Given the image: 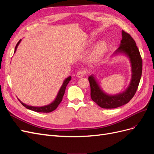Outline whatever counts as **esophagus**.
Here are the masks:
<instances>
[{
  "mask_svg": "<svg viewBox=\"0 0 154 154\" xmlns=\"http://www.w3.org/2000/svg\"><path fill=\"white\" fill-rule=\"evenodd\" d=\"M85 72L84 71H79L76 74V76L78 78H82L85 76Z\"/></svg>",
  "mask_w": 154,
  "mask_h": 154,
  "instance_id": "esophagus-1",
  "label": "esophagus"
}]
</instances>
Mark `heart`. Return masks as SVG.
Here are the masks:
<instances>
[{"mask_svg": "<svg viewBox=\"0 0 154 154\" xmlns=\"http://www.w3.org/2000/svg\"><path fill=\"white\" fill-rule=\"evenodd\" d=\"M92 42L93 41H91L89 44H92ZM106 49L107 45L105 42L101 41L100 42H99L96 45V47L93 49V51L91 54V62L92 63H96L100 61L105 56Z\"/></svg>", "mask_w": 154, "mask_h": 154, "instance_id": "b5f03b06", "label": "heart"}]
</instances>
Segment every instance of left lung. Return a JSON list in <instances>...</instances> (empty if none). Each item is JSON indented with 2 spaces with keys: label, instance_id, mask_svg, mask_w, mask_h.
Listing matches in <instances>:
<instances>
[{
  "label": "left lung",
  "instance_id": "left-lung-1",
  "mask_svg": "<svg viewBox=\"0 0 154 154\" xmlns=\"http://www.w3.org/2000/svg\"><path fill=\"white\" fill-rule=\"evenodd\" d=\"M122 40L119 48L113 56L123 54L127 57L131 64V80L128 87L122 92L110 95L105 92L99 85L95 76L92 74L88 77L91 85L92 100L103 109H114L127 104L136 94L142 74V58L134 40L127 32L122 31Z\"/></svg>",
  "mask_w": 154,
  "mask_h": 154
}]
</instances>
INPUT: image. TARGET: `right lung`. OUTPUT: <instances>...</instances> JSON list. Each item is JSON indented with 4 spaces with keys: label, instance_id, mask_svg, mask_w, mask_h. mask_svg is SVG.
Listing matches in <instances>:
<instances>
[{
    "label": "right lung",
    "instance_id": "1",
    "mask_svg": "<svg viewBox=\"0 0 154 154\" xmlns=\"http://www.w3.org/2000/svg\"><path fill=\"white\" fill-rule=\"evenodd\" d=\"M21 40H20L19 42L17 43L16 47L15 48V52H14V53L16 52L17 49L18 48V45H19V44L20 43ZM71 76H69L66 79H65V80L63 81V82L62 83V85L61 86V87H60V90L58 92V94H57V97H56L54 100L53 102H51L50 104H48L47 105H44V106H31V105H26V104L24 103L19 99H18V100L20 101L21 104L24 106H25L26 108L27 109L37 112H46V113L51 112H52L57 109L58 105L61 103V101L63 98V96L65 94V91H66V87L69 83V82L71 81Z\"/></svg>",
    "mask_w": 154,
    "mask_h": 154
}]
</instances>
